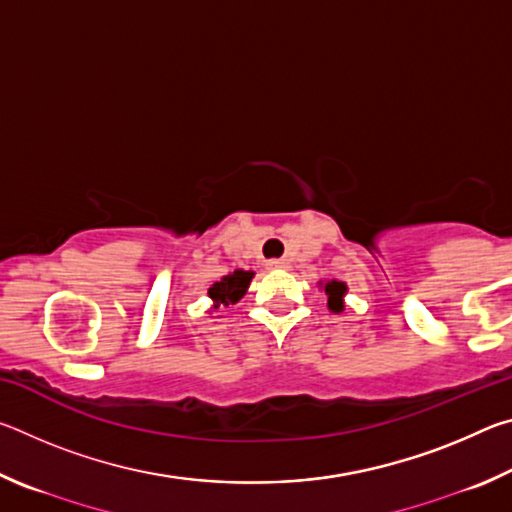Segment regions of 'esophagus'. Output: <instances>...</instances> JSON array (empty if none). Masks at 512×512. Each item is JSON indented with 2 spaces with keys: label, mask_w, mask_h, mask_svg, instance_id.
I'll list each match as a JSON object with an SVG mask.
<instances>
[{
  "label": "esophagus",
  "mask_w": 512,
  "mask_h": 512,
  "mask_svg": "<svg viewBox=\"0 0 512 512\" xmlns=\"http://www.w3.org/2000/svg\"><path fill=\"white\" fill-rule=\"evenodd\" d=\"M289 264L284 262V259H268L266 262V268H271V271H277V268H287Z\"/></svg>",
  "instance_id": "esophagus-1"
}]
</instances>
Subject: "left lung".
Segmentation results:
<instances>
[{"mask_svg": "<svg viewBox=\"0 0 512 512\" xmlns=\"http://www.w3.org/2000/svg\"><path fill=\"white\" fill-rule=\"evenodd\" d=\"M325 293H327V307L332 309V311H336V314H339V311H343V296H345V293H348V287H345V282H336V280L327 282L325 284Z\"/></svg>", "mask_w": 512, "mask_h": 512, "instance_id": "1", "label": "left lung"}]
</instances>
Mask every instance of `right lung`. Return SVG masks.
<instances>
[{
	"mask_svg": "<svg viewBox=\"0 0 512 512\" xmlns=\"http://www.w3.org/2000/svg\"><path fill=\"white\" fill-rule=\"evenodd\" d=\"M253 271H241L237 268L235 273L221 277L219 282H214L210 289H207V296L212 298L214 302V309L216 307H228V305H235L241 298L246 296L248 291V284L253 280Z\"/></svg>",
	"mask_w": 512,
	"mask_h": 512,
	"instance_id": "add662e5",
	"label": "right lung"
}]
</instances>
